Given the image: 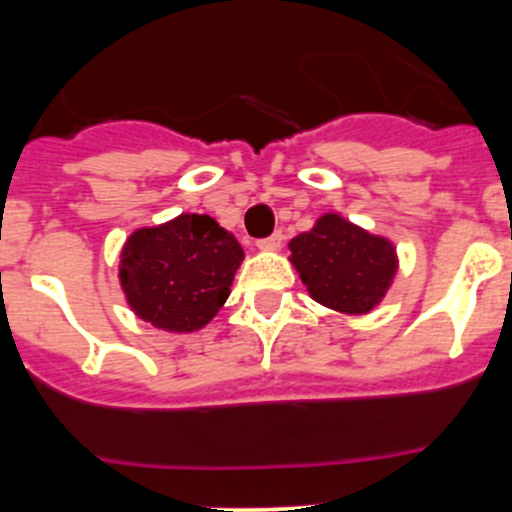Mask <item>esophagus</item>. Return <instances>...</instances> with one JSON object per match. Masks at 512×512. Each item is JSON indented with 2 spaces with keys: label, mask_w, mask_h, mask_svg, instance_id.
I'll use <instances>...</instances> for the list:
<instances>
[{
  "label": "esophagus",
  "mask_w": 512,
  "mask_h": 512,
  "mask_svg": "<svg viewBox=\"0 0 512 512\" xmlns=\"http://www.w3.org/2000/svg\"><path fill=\"white\" fill-rule=\"evenodd\" d=\"M282 240H285V235L277 230V232H272V235L260 237V240H257V247H260V250H277V247L282 245Z\"/></svg>",
  "instance_id": "1"
}]
</instances>
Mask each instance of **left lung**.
<instances>
[{
    "instance_id": "8db88e82",
    "label": "left lung",
    "mask_w": 512,
    "mask_h": 512,
    "mask_svg": "<svg viewBox=\"0 0 512 512\" xmlns=\"http://www.w3.org/2000/svg\"><path fill=\"white\" fill-rule=\"evenodd\" d=\"M292 262L317 302L339 312H369L394 277V247L337 215L294 237Z\"/></svg>"
}]
</instances>
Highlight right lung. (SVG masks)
I'll list each match as a JSON object with an SVG mask.
<instances>
[{
    "instance_id": "1",
    "label": "right lung",
    "mask_w": 512,
    "mask_h": 512,
    "mask_svg": "<svg viewBox=\"0 0 512 512\" xmlns=\"http://www.w3.org/2000/svg\"><path fill=\"white\" fill-rule=\"evenodd\" d=\"M242 247L208 215H180L133 232L123 247L121 285L141 319L165 332L208 324L230 294Z\"/></svg>"
}]
</instances>
